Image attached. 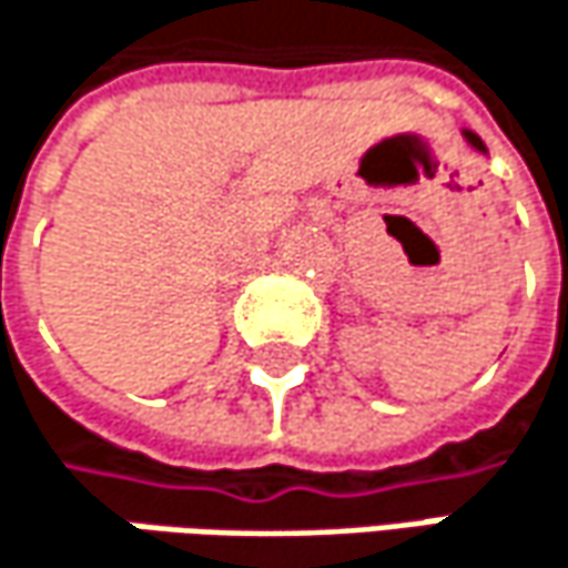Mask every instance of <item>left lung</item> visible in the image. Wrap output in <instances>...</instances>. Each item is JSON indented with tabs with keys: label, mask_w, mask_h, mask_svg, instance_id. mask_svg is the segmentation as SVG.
Returning <instances> with one entry per match:
<instances>
[{
	"label": "left lung",
	"mask_w": 568,
	"mask_h": 568,
	"mask_svg": "<svg viewBox=\"0 0 568 568\" xmlns=\"http://www.w3.org/2000/svg\"><path fill=\"white\" fill-rule=\"evenodd\" d=\"M464 136H467V143H470L474 150H480V153H484V143H480V136H477V133H470V130H464Z\"/></svg>",
	"instance_id": "8db88e82"
}]
</instances>
